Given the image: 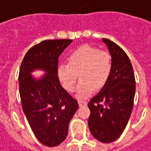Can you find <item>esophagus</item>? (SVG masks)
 <instances>
[{"label":"esophagus","mask_w":151,"mask_h":151,"mask_svg":"<svg viewBox=\"0 0 151 151\" xmlns=\"http://www.w3.org/2000/svg\"><path fill=\"white\" fill-rule=\"evenodd\" d=\"M78 105H79L80 107H81V106H85V105L87 104V102H84V101H80V100H79V101H78Z\"/></svg>","instance_id":"1"}]
</instances>
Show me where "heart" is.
Returning <instances> with one entry per match:
<instances>
[{
  "instance_id": "heart-1",
  "label": "heart",
  "mask_w": 151,
  "mask_h": 151,
  "mask_svg": "<svg viewBox=\"0 0 151 151\" xmlns=\"http://www.w3.org/2000/svg\"><path fill=\"white\" fill-rule=\"evenodd\" d=\"M67 64H60L57 74L68 92L74 91L78 75L80 82L76 96L79 99L89 97L94 90H99L107 83L111 72V57L106 51L83 45L68 56Z\"/></svg>"
}]
</instances>
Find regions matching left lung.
Returning a JSON list of instances; mask_svg holds the SVG:
<instances>
[{
  "label": "left lung",
  "mask_w": 151,
  "mask_h": 151,
  "mask_svg": "<svg viewBox=\"0 0 151 151\" xmlns=\"http://www.w3.org/2000/svg\"><path fill=\"white\" fill-rule=\"evenodd\" d=\"M111 55L109 78L88 107V126L95 138L111 143L125 130L132 111L136 85L133 68L125 51L114 42L102 38Z\"/></svg>",
  "instance_id": "obj_1"
}]
</instances>
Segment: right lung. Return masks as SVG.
Wrapping results in <instances>:
<instances>
[{
	"label": "right lung",
	"mask_w": 151,
	"mask_h": 151,
	"mask_svg": "<svg viewBox=\"0 0 151 151\" xmlns=\"http://www.w3.org/2000/svg\"><path fill=\"white\" fill-rule=\"evenodd\" d=\"M72 42H41L29 49L19 68L24 114L34 135L46 146H56L66 139L69 122L78 108L77 101L61 86L57 74L59 57ZM37 70L45 73L36 78L32 73Z\"/></svg>",
	"instance_id": "obj_1"
}]
</instances>
